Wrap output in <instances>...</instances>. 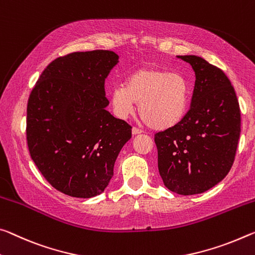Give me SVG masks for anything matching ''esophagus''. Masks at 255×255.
Segmentation results:
<instances>
[{
  "mask_svg": "<svg viewBox=\"0 0 255 255\" xmlns=\"http://www.w3.org/2000/svg\"><path fill=\"white\" fill-rule=\"evenodd\" d=\"M131 132H132V135H139V134H142L143 130H140V129L136 128V127H132Z\"/></svg>",
  "mask_w": 255,
  "mask_h": 255,
  "instance_id": "obj_1",
  "label": "esophagus"
}]
</instances>
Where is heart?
<instances>
[{
	"label": "heart",
	"mask_w": 255,
	"mask_h": 255,
	"mask_svg": "<svg viewBox=\"0 0 255 255\" xmlns=\"http://www.w3.org/2000/svg\"><path fill=\"white\" fill-rule=\"evenodd\" d=\"M142 119L156 130L175 127L188 106V87L178 74L156 67H142L131 72L125 85L111 91V107L119 118L126 119L136 103Z\"/></svg>",
	"instance_id": "heart-1"
}]
</instances>
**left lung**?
<instances>
[{
    "instance_id": "1",
    "label": "left lung",
    "mask_w": 255,
    "mask_h": 255,
    "mask_svg": "<svg viewBox=\"0 0 255 255\" xmlns=\"http://www.w3.org/2000/svg\"><path fill=\"white\" fill-rule=\"evenodd\" d=\"M195 72L188 112L175 127L155 134L163 184L180 195L201 194L225 178L235 160L241 110L225 72L196 55H178Z\"/></svg>"
}]
</instances>
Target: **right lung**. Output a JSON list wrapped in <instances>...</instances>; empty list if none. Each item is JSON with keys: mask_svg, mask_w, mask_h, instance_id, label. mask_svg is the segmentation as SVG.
Segmentation results:
<instances>
[{"mask_svg": "<svg viewBox=\"0 0 255 255\" xmlns=\"http://www.w3.org/2000/svg\"><path fill=\"white\" fill-rule=\"evenodd\" d=\"M119 56L75 52L45 68L27 106V143L38 170L55 189L90 199L104 192L131 127L107 110L104 82Z\"/></svg>", "mask_w": 255, "mask_h": 255, "instance_id": "right-lung-1", "label": "right lung"}]
</instances>
